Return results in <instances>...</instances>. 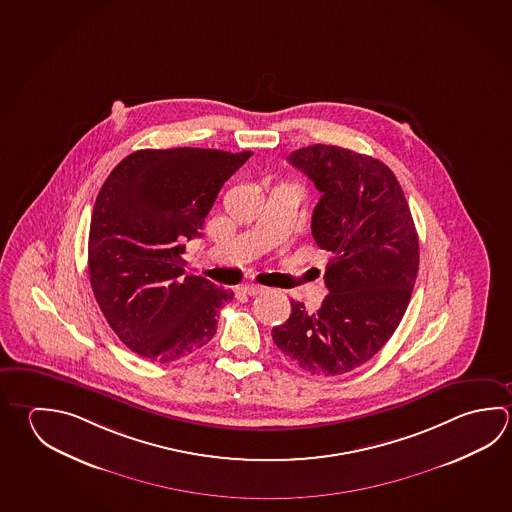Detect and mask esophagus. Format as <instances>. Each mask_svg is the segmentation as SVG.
Listing matches in <instances>:
<instances>
[{
  "instance_id": "obj_1",
  "label": "esophagus",
  "mask_w": 512,
  "mask_h": 512,
  "mask_svg": "<svg viewBox=\"0 0 512 512\" xmlns=\"http://www.w3.org/2000/svg\"><path fill=\"white\" fill-rule=\"evenodd\" d=\"M243 292L247 294V296H256V294H260L265 290V287H261V285H256V283H249V285H245L243 287Z\"/></svg>"
}]
</instances>
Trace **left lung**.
Returning a JSON list of instances; mask_svg holds the SVG:
<instances>
[{
  "label": "left lung",
  "instance_id": "8db88e82",
  "mask_svg": "<svg viewBox=\"0 0 512 512\" xmlns=\"http://www.w3.org/2000/svg\"><path fill=\"white\" fill-rule=\"evenodd\" d=\"M289 162L321 193L312 236L332 254L330 294L312 314L292 299L272 339L303 372L341 375L370 361L397 330L419 272V236L399 180L381 160L314 144Z\"/></svg>",
  "mask_w": 512,
  "mask_h": 512
}]
</instances>
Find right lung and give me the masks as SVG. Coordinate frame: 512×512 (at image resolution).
Segmentation results:
<instances>
[{"mask_svg":"<svg viewBox=\"0 0 512 512\" xmlns=\"http://www.w3.org/2000/svg\"><path fill=\"white\" fill-rule=\"evenodd\" d=\"M251 155L140 149L101 187L88 238L90 283L108 325L140 357L171 363L216 334V314L234 294L184 274V243L202 236L216 195Z\"/></svg>","mask_w":512,"mask_h":512,"instance_id":"1","label":"right lung"}]
</instances>
